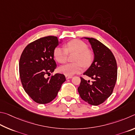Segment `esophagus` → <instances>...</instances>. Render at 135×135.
Instances as JSON below:
<instances>
[{"label":"esophagus","mask_w":135,"mask_h":135,"mask_svg":"<svg viewBox=\"0 0 135 135\" xmlns=\"http://www.w3.org/2000/svg\"><path fill=\"white\" fill-rule=\"evenodd\" d=\"M65 77H66V79H70L72 78V76H68V75H65Z\"/></svg>","instance_id":"34e87169"}]
</instances>
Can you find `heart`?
<instances>
[{
  "mask_svg": "<svg viewBox=\"0 0 135 135\" xmlns=\"http://www.w3.org/2000/svg\"><path fill=\"white\" fill-rule=\"evenodd\" d=\"M76 53L75 63H67L59 68L60 73L68 76L79 74L84 70V66H88L93 62L94 54L88 46L84 41L79 40H74L67 42L65 48L57 47L54 50L53 54L56 60L60 63L67 61L68 54Z\"/></svg>",
  "mask_w": 135,
  "mask_h": 135,
  "instance_id": "b5f03b06",
  "label": "heart"
}]
</instances>
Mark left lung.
Returning a JSON list of instances; mask_svg holds the SVG:
<instances>
[{"label":"left lung","mask_w":135,"mask_h":135,"mask_svg":"<svg viewBox=\"0 0 135 135\" xmlns=\"http://www.w3.org/2000/svg\"><path fill=\"white\" fill-rule=\"evenodd\" d=\"M84 38L88 40L91 45L94 59L84 75L91 78L93 81L81 78L78 91L82 100L91 105H98L113 93L117 81V63L113 53L105 45L94 38Z\"/></svg>","instance_id":"obj_1"}]
</instances>
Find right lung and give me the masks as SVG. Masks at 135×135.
Segmentation results:
<instances>
[{
    "label": "right lung",
    "instance_id": "right-lung-1",
    "mask_svg": "<svg viewBox=\"0 0 135 135\" xmlns=\"http://www.w3.org/2000/svg\"><path fill=\"white\" fill-rule=\"evenodd\" d=\"M60 42L57 37L40 38L28 44L21 56V83L26 93L37 103L44 104L53 101L66 81L65 75L61 74L46 77L57 67L53 51Z\"/></svg>",
    "mask_w": 135,
    "mask_h": 135
}]
</instances>
